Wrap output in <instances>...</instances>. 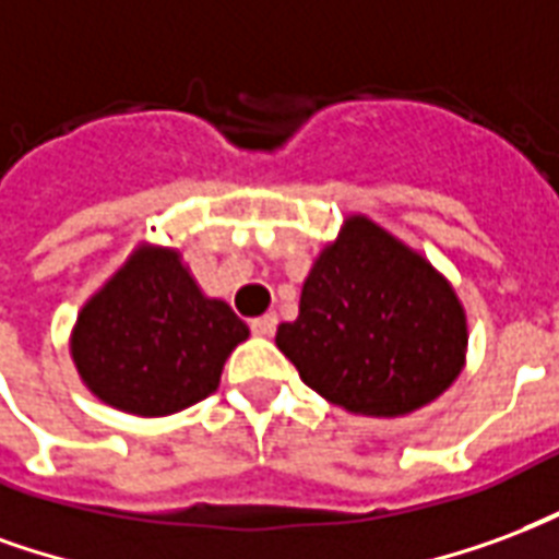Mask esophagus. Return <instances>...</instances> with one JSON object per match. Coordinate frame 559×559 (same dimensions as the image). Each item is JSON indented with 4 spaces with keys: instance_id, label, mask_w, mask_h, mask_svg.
Wrapping results in <instances>:
<instances>
[{
    "instance_id": "esophagus-1",
    "label": "esophagus",
    "mask_w": 559,
    "mask_h": 559,
    "mask_svg": "<svg viewBox=\"0 0 559 559\" xmlns=\"http://www.w3.org/2000/svg\"><path fill=\"white\" fill-rule=\"evenodd\" d=\"M250 328L255 336H271L276 330V316L274 312H267V316H259V319L250 321Z\"/></svg>"
}]
</instances>
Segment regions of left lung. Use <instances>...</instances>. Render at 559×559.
Instances as JSON below:
<instances>
[{
    "label": "left lung",
    "mask_w": 559,
    "mask_h": 559,
    "mask_svg": "<svg viewBox=\"0 0 559 559\" xmlns=\"http://www.w3.org/2000/svg\"><path fill=\"white\" fill-rule=\"evenodd\" d=\"M280 352L304 384L364 417H405L459 378L467 319L452 285L369 217L345 219L312 264Z\"/></svg>",
    "instance_id": "1"
}]
</instances>
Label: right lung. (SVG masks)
<instances>
[{
  "label": "right lung",
  "mask_w": 559,
  "mask_h": 559,
  "mask_svg": "<svg viewBox=\"0 0 559 559\" xmlns=\"http://www.w3.org/2000/svg\"><path fill=\"white\" fill-rule=\"evenodd\" d=\"M247 336L226 300L202 295L178 250L145 243L85 300L71 357L100 402L166 417L211 396Z\"/></svg>",
  "instance_id": "1"
}]
</instances>
